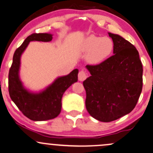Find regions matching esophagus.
<instances>
[{
  "label": "esophagus",
  "mask_w": 153,
  "mask_h": 153,
  "mask_svg": "<svg viewBox=\"0 0 153 153\" xmlns=\"http://www.w3.org/2000/svg\"><path fill=\"white\" fill-rule=\"evenodd\" d=\"M87 78V74L85 73V71L81 70L79 72L78 74V79L79 81H84L85 79Z\"/></svg>",
  "instance_id": "1"
}]
</instances>
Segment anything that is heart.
I'll use <instances>...</instances> for the list:
<instances>
[{
    "label": "heart",
    "mask_w": 153,
    "mask_h": 153,
    "mask_svg": "<svg viewBox=\"0 0 153 153\" xmlns=\"http://www.w3.org/2000/svg\"><path fill=\"white\" fill-rule=\"evenodd\" d=\"M114 44L109 37H101L91 35L85 39L82 44L84 52H88V62L99 64L104 61L113 53Z\"/></svg>",
    "instance_id": "obj_1"
}]
</instances>
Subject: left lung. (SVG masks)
<instances>
[{
  "mask_svg": "<svg viewBox=\"0 0 153 153\" xmlns=\"http://www.w3.org/2000/svg\"><path fill=\"white\" fill-rule=\"evenodd\" d=\"M114 55L98 65H87L91 76L83 82L88 113L101 122H111L131 112L142 90V63L136 47L109 33Z\"/></svg>",
  "mask_w": 153,
  "mask_h": 153,
  "instance_id": "obj_1",
  "label": "left lung"
}]
</instances>
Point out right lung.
<instances>
[{
  "instance_id": "right-lung-1",
  "label": "right lung",
  "mask_w": 153,
  "mask_h": 153,
  "mask_svg": "<svg viewBox=\"0 0 153 153\" xmlns=\"http://www.w3.org/2000/svg\"><path fill=\"white\" fill-rule=\"evenodd\" d=\"M52 39V35L50 33H33L27 36L14 52L9 69V96L22 114L33 121L48 120L58 116L61 111L64 92L78 80L79 70L74 69L66 76L58 77L52 85L39 93H31L23 87L19 76L21 55L30 42H48Z\"/></svg>"
}]
</instances>
